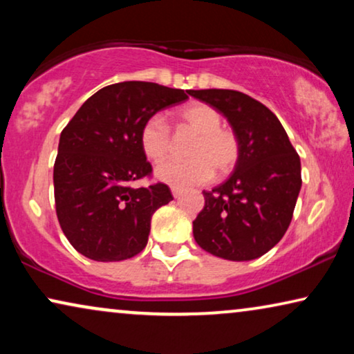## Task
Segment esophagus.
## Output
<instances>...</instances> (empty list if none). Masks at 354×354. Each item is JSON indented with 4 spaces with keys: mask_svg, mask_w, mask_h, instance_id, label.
I'll use <instances>...</instances> for the list:
<instances>
[{
    "mask_svg": "<svg viewBox=\"0 0 354 354\" xmlns=\"http://www.w3.org/2000/svg\"><path fill=\"white\" fill-rule=\"evenodd\" d=\"M171 190H172V195H174V198H178V196L182 195V188H178V187H172Z\"/></svg>",
    "mask_w": 354,
    "mask_h": 354,
    "instance_id": "1",
    "label": "esophagus"
}]
</instances>
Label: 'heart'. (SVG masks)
<instances>
[{
  "label": "heart",
  "instance_id": "b5f03b06",
  "mask_svg": "<svg viewBox=\"0 0 354 354\" xmlns=\"http://www.w3.org/2000/svg\"><path fill=\"white\" fill-rule=\"evenodd\" d=\"M182 125L196 133L188 161H166L154 171L158 180L172 187H193L211 180L214 169L227 174L235 167L240 156V143L234 132L222 127V118L214 108L193 103L177 113ZM140 147L145 156L154 162L162 161L171 153L172 140L169 127L161 115H151L140 129Z\"/></svg>",
  "mask_w": 354,
  "mask_h": 354
}]
</instances>
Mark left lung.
Returning <instances> with one entry per match:
<instances>
[{
  "label": "left lung",
  "mask_w": 354,
  "mask_h": 354,
  "mask_svg": "<svg viewBox=\"0 0 354 354\" xmlns=\"http://www.w3.org/2000/svg\"><path fill=\"white\" fill-rule=\"evenodd\" d=\"M229 120L240 143L234 174L212 192L193 221V236L207 253L251 261L287 232L301 190V162L272 111L235 90H190Z\"/></svg>",
  "instance_id": "left-lung-1"
}]
</instances>
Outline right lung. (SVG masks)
<instances>
[{"mask_svg":"<svg viewBox=\"0 0 354 354\" xmlns=\"http://www.w3.org/2000/svg\"><path fill=\"white\" fill-rule=\"evenodd\" d=\"M190 90L120 82L90 96L61 132L53 172L56 214L71 245L85 258L113 263L148 243L151 217L174 200L164 183L133 188L151 172L140 129Z\"/></svg>","mask_w":354,"mask_h":354,"instance_id":"obj_1","label":"right lung"}]
</instances>
